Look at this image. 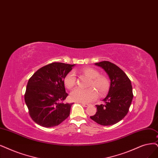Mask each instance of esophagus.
<instances>
[{"instance_id": "34e87169", "label": "esophagus", "mask_w": 158, "mask_h": 158, "mask_svg": "<svg viewBox=\"0 0 158 158\" xmlns=\"http://www.w3.org/2000/svg\"><path fill=\"white\" fill-rule=\"evenodd\" d=\"M81 105H82V106H83V107H89V104H87V103H81Z\"/></svg>"}]
</instances>
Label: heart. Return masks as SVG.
<instances>
[{
	"instance_id": "heart-1",
	"label": "heart",
	"mask_w": 158,
	"mask_h": 158,
	"mask_svg": "<svg viewBox=\"0 0 158 158\" xmlns=\"http://www.w3.org/2000/svg\"><path fill=\"white\" fill-rule=\"evenodd\" d=\"M82 73L90 79L89 83L88 89H75L70 94V98L74 102L81 103H89L94 100L98 96H103L108 91L110 83L108 78L104 75H100L96 69L92 68H85L82 69ZM76 77L73 72L68 73L64 79V84L67 89H72L76 85Z\"/></svg>"
}]
</instances>
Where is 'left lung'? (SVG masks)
I'll list each match as a JSON object with an SVG mask.
<instances>
[{
  "instance_id": "obj_1",
  "label": "left lung",
  "mask_w": 158,
  "mask_h": 158,
  "mask_svg": "<svg viewBox=\"0 0 158 158\" xmlns=\"http://www.w3.org/2000/svg\"><path fill=\"white\" fill-rule=\"evenodd\" d=\"M106 72L110 79L109 93L103 104L96 105L97 111L90 118L102 126L114 125L123 119L129 111L133 100L130 79L118 66L109 61L95 63Z\"/></svg>"
}]
</instances>
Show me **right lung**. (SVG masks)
I'll return each instance as SVG.
<instances>
[{
  "label": "right lung",
  "instance_id": "1",
  "mask_svg": "<svg viewBox=\"0 0 158 158\" xmlns=\"http://www.w3.org/2000/svg\"><path fill=\"white\" fill-rule=\"evenodd\" d=\"M74 65L52 62L40 68L29 79L25 102L29 115L36 124L54 127L69 116L73 103H63L68 96L64 79Z\"/></svg>",
  "mask_w": 158,
  "mask_h": 158
}]
</instances>
